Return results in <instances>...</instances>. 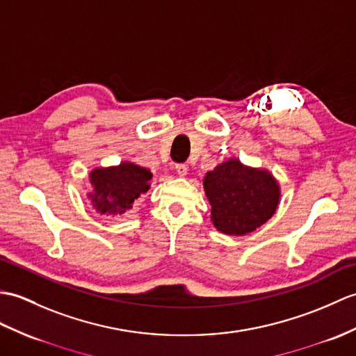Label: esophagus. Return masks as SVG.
I'll return each instance as SVG.
<instances>
[{
    "instance_id": "obj_1",
    "label": "esophagus",
    "mask_w": 356,
    "mask_h": 356,
    "mask_svg": "<svg viewBox=\"0 0 356 356\" xmlns=\"http://www.w3.org/2000/svg\"><path fill=\"white\" fill-rule=\"evenodd\" d=\"M176 172H177V175H179L180 177H184V176H186L188 167H186L185 163H177V165H176Z\"/></svg>"
}]
</instances>
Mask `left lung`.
Returning <instances> with one entry per match:
<instances>
[{"label":"left lung","instance_id":"left-lung-1","mask_svg":"<svg viewBox=\"0 0 356 356\" xmlns=\"http://www.w3.org/2000/svg\"><path fill=\"white\" fill-rule=\"evenodd\" d=\"M204 193L213 226L227 235H245L275 213L279 185L266 170L247 168L230 159L206 172Z\"/></svg>","mask_w":356,"mask_h":356}]
</instances>
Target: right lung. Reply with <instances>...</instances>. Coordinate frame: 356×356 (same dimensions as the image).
Masks as SVG:
<instances>
[{"label": "right lung", "mask_w": 356, "mask_h": 356, "mask_svg": "<svg viewBox=\"0 0 356 356\" xmlns=\"http://www.w3.org/2000/svg\"><path fill=\"white\" fill-rule=\"evenodd\" d=\"M152 179L150 170L124 162L120 167L97 168L90 172V184L94 186V208L107 216H121L131 208L136 198L147 193Z\"/></svg>", "instance_id": "1"}]
</instances>
